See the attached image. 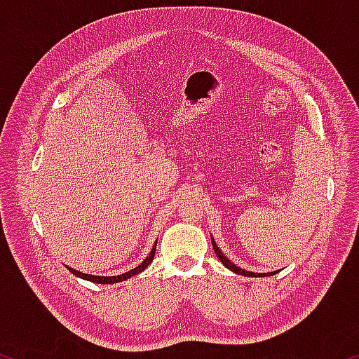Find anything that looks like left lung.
<instances>
[{
  "mask_svg": "<svg viewBox=\"0 0 359 359\" xmlns=\"http://www.w3.org/2000/svg\"><path fill=\"white\" fill-rule=\"evenodd\" d=\"M212 247H214V250H215V253H217V257H218V259L222 261V263L228 267L229 271H233V272H236V274H241V276H245V277H266V276H274L276 272H267V274H258V272H248V271H244V269H241L239 266H236V264H233L231 263V261L224 257V255L220 252V248L217 247V244H215V241H214V238H212Z\"/></svg>",
  "mask_w": 359,
  "mask_h": 359,
  "instance_id": "8db88e82",
  "label": "left lung"
}]
</instances>
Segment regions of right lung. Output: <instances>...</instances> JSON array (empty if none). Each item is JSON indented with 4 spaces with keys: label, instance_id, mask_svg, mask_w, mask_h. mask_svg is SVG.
<instances>
[{
    "label": "right lung",
    "instance_id": "1",
    "mask_svg": "<svg viewBox=\"0 0 359 359\" xmlns=\"http://www.w3.org/2000/svg\"><path fill=\"white\" fill-rule=\"evenodd\" d=\"M155 250H156V242L154 248H151V252L147 258H145L141 264H139L137 267H135V269H131L128 272H125V274H120V276H114V277H101V276H90V274H82V272H79L76 269H71V267H68V269L72 272V274L81 277V278H85V280H90V282H95V283H117V282H121V280H126V278H130L133 276L139 274V272H142L145 267H147L151 259H154L155 257Z\"/></svg>",
    "mask_w": 359,
    "mask_h": 359
}]
</instances>
